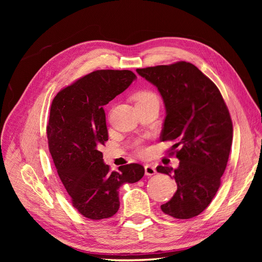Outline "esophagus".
Segmentation results:
<instances>
[{
  "label": "esophagus",
  "instance_id": "1",
  "mask_svg": "<svg viewBox=\"0 0 262 262\" xmlns=\"http://www.w3.org/2000/svg\"><path fill=\"white\" fill-rule=\"evenodd\" d=\"M144 169H145V175L146 176H153L156 173V167L152 164H146L144 166Z\"/></svg>",
  "mask_w": 262,
  "mask_h": 262
}]
</instances>
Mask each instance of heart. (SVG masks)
<instances>
[{"label": "heart", "mask_w": 262, "mask_h": 262, "mask_svg": "<svg viewBox=\"0 0 262 262\" xmlns=\"http://www.w3.org/2000/svg\"><path fill=\"white\" fill-rule=\"evenodd\" d=\"M154 98H156L155 95L153 93L147 92V91H142V92H139L137 94V100H138V102H143V101H146V100H149V99H154ZM138 102H137V104H138ZM137 149H138V152L140 154H144L145 153V148L143 147V145L138 144L137 145Z\"/></svg>", "instance_id": "heart-1"}]
</instances>
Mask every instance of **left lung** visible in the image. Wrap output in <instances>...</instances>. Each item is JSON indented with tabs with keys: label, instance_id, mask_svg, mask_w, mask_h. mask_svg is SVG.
<instances>
[{
	"label": "left lung",
	"instance_id": "8db88e82",
	"mask_svg": "<svg viewBox=\"0 0 262 262\" xmlns=\"http://www.w3.org/2000/svg\"><path fill=\"white\" fill-rule=\"evenodd\" d=\"M160 92L166 117L162 141H175L179 166H158L177 182L162 211L175 219L199 215L217 192L233 140V123L225 101L209 77L189 62L138 69Z\"/></svg>",
	"mask_w": 262,
	"mask_h": 262
}]
</instances>
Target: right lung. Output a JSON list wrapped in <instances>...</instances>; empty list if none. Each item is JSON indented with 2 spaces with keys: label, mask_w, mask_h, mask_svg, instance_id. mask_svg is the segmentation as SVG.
<instances>
[{
  "label": "right lung",
  "mask_w": 262,
  "mask_h": 262,
  "mask_svg": "<svg viewBox=\"0 0 262 262\" xmlns=\"http://www.w3.org/2000/svg\"><path fill=\"white\" fill-rule=\"evenodd\" d=\"M136 80L129 70L94 71L59 92L52 101L47 125L50 153L73 207L87 219L115 215L120 207V187L144 176L140 164L109 171L99 150L108 141L102 106Z\"/></svg>",
  "instance_id": "obj_1"
}]
</instances>
